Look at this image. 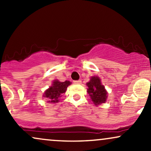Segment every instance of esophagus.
<instances>
[{"mask_svg": "<svg viewBox=\"0 0 151 151\" xmlns=\"http://www.w3.org/2000/svg\"><path fill=\"white\" fill-rule=\"evenodd\" d=\"M74 84H81V80L74 81Z\"/></svg>", "mask_w": 151, "mask_h": 151, "instance_id": "obj_1", "label": "esophagus"}]
</instances>
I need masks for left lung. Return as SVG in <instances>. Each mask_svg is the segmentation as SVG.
Segmentation results:
<instances>
[{
    "mask_svg": "<svg viewBox=\"0 0 151 151\" xmlns=\"http://www.w3.org/2000/svg\"><path fill=\"white\" fill-rule=\"evenodd\" d=\"M86 85L88 86L87 92L95 105L98 106L105 103L108 93L104 86L102 85L99 77L96 76L91 77L89 82L86 83Z\"/></svg>",
    "mask_w": 151,
    "mask_h": 151,
    "instance_id": "obj_1",
    "label": "left lung"
}]
</instances>
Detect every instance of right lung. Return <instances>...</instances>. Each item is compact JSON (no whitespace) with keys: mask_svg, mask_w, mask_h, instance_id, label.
Listing matches in <instances>:
<instances>
[{"mask_svg":"<svg viewBox=\"0 0 151 151\" xmlns=\"http://www.w3.org/2000/svg\"><path fill=\"white\" fill-rule=\"evenodd\" d=\"M70 84L71 82L70 81L61 82L59 80H54L52 86L45 91L43 97L47 98V99H48L47 102L49 103H58L60 100L59 99L66 92L67 86Z\"/></svg>","mask_w":151,"mask_h":151,"instance_id":"obj_1","label":"right lung"}]
</instances>
